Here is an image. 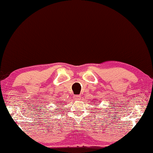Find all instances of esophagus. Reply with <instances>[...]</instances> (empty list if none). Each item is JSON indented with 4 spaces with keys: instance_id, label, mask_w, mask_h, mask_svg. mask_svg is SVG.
I'll list each match as a JSON object with an SVG mask.
<instances>
[{
    "instance_id": "obj_1",
    "label": "esophagus",
    "mask_w": 153,
    "mask_h": 153,
    "mask_svg": "<svg viewBox=\"0 0 153 153\" xmlns=\"http://www.w3.org/2000/svg\"><path fill=\"white\" fill-rule=\"evenodd\" d=\"M80 98H81V96L79 95H76V96H75V99H76V100H79Z\"/></svg>"
}]
</instances>
